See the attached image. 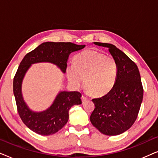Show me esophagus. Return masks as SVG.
Returning <instances> with one entry per match:
<instances>
[{
    "label": "esophagus",
    "mask_w": 158,
    "mask_h": 158,
    "mask_svg": "<svg viewBox=\"0 0 158 158\" xmlns=\"http://www.w3.org/2000/svg\"><path fill=\"white\" fill-rule=\"evenodd\" d=\"M81 100H82V102L84 103V102H85L86 100H87V98H86L85 96H82V97H81Z\"/></svg>",
    "instance_id": "obj_1"
}]
</instances>
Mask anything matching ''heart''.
Listing matches in <instances>:
<instances>
[{"label":"heart","instance_id":"heart-1","mask_svg":"<svg viewBox=\"0 0 158 158\" xmlns=\"http://www.w3.org/2000/svg\"><path fill=\"white\" fill-rule=\"evenodd\" d=\"M67 76L75 88L83 84L95 96L107 94L114 87L118 74V65L111 56L94 50H85L73 59V65L68 66Z\"/></svg>","mask_w":158,"mask_h":158}]
</instances>
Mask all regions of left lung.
Wrapping results in <instances>:
<instances>
[{
    "label": "left lung",
    "instance_id": "1",
    "mask_svg": "<svg viewBox=\"0 0 158 158\" xmlns=\"http://www.w3.org/2000/svg\"><path fill=\"white\" fill-rule=\"evenodd\" d=\"M109 48L118 65L115 84L106 95L94 98L95 109L90 116L91 124L103 135H120L137 119L143 98V87L137 64L111 44L94 42Z\"/></svg>",
    "mask_w": 158,
    "mask_h": 158
}]
</instances>
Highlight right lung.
Returning <instances> with one entry per match:
<instances>
[{"label":"right lung","instance_id":"right-lung-1","mask_svg":"<svg viewBox=\"0 0 158 158\" xmlns=\"http://www.w3.org/2000/svg\"><path fill=\"white\" fill-rule=\"evenodd\" d=\"M85 45L71 42L42 43L23 57L14 78V94L19 114L26 126L38 135H51L60 130L68 122L69 110L73 106L81 104V94L77 91H60L52 104L45 111H32L23 100L21 85L26 73L32 64L50 62L65 73L69 55L83 49Z\"/></svg>","mask_w":158,"mask_h":158}]
</instances>
